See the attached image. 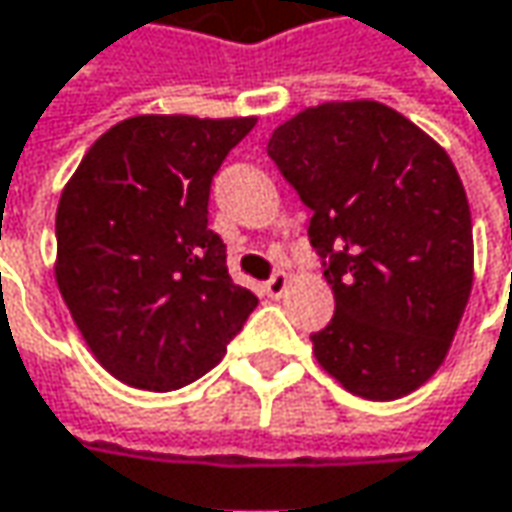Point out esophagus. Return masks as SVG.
<instances>
[{
	"label": "esophagus",
	"instance_id": "1",
	"mask_svg": "<svg viewBox=\"0 0 512 512\" xmlns=\"http://www.w3.org/2000/svg\"><path fill=\"white\" fill-rule=\"evenodd\" d=\"M287 272H275L266 284H263V290H266V296H272V299H281L284 296V290H287Z\"/></svg>",
	"mask_w": 512,
	"mask_h": 512
}]
</instances>
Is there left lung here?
Instances as JSON below:
<instances>
[{
    "instance_id": "8db88e82",
    "label": "left lung",
    "mask_w": 512,
    "mask_h": 512,
    "mask_svg": "<svg viewBox=\"0 0 512 512\" xmlns=\"http://www.w3.org/2000/svg\"><path fill=\"white\" fill-rule=\"evenodd\" d=\"M266 155L299 193L334 290L316 360L349 393L390 401L425 384L472 290V216L454 163L381 102L307 108Z\"/></svg>"
}]
</instances>
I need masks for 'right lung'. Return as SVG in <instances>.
<instances>
[{
	"label": "right lung",
	"instance_id": "1",
	"mask_svg": "<svg viewBox=\"0 0 512 512\" xmlns=\"http://www.w3.org/2000/svg\"><path fill=\"white\" fill-rule=\"evenodd\" d=\"M252 128V117L125 119L61 193V296L96 360L131 387L193 384L257 307L208 228L213 175Z\"/></svg>",
	"mask_w": 512,
	"mask_h": 512
}]
</instances>
